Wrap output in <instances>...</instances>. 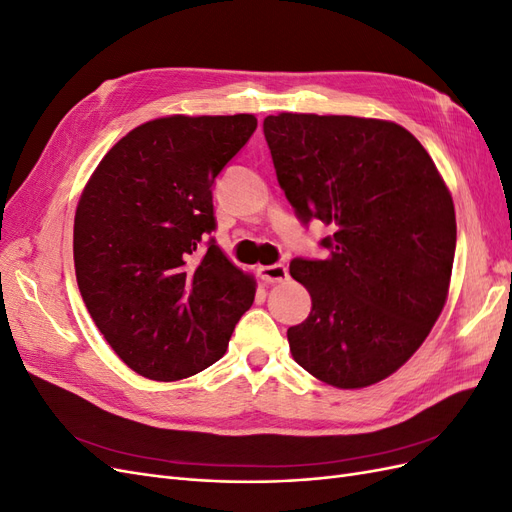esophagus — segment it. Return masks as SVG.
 <instances>
[{"label":"esophagus","instance_id":"34e87169","mask_svg":"<svg viewBox=\"0 0 512 512\" xmlns=\"http://www.w3.org/2000/svg\"><path fill=\"white\" fill-rule=\"evenodd\" d=\"M258 275L262 282L267 284H282L286 282L290 273H288V267L286 265H267V267H258Z\"/></svg>","mask_w":512,"mask_h":512}]
</instances>
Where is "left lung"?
Instances as JSON below:
<instances>
[{
	"label": "left lung",
	"mask_w": 512,
	"mask_h": 512,
	"mask_svg": "<svg viewBox=\"0 0 512 512\" xmlns=\"http://www.w3.org/2000/svg\"><path fill=\"white\" fill-rule=\"evenodd\" d=\"M277 183L299 222L320 220L329 256L294 258L312 312L288 329L305 371L337 389L391 376L436 324L451 282L453 198L423 145L391 121L269 115Z\"/></svg>",
	"instance_id": "obj_1"
}]
</instances>
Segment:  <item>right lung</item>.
<instances>
[{"label": "right lung", "instance_id": "1", "mask_svg": "<svg viewBox=\"0 0 512 512\" xmlns=\"http://www.w3.org/2000/svg\"><path fill=\"white\" fill-rule=\"evenodd\" d=\"M254 115L153 119L106 153L74 215L81 297L119 359L173 382L222 359L256 284L222 254L213 183Z\"/></svg>", "mask_w": 512, "mask_h": 512}]
</instances>
